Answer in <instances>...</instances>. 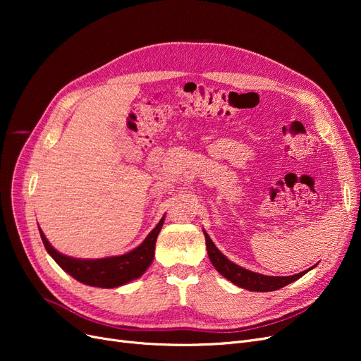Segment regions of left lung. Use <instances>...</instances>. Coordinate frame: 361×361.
<instances>
[{
	"instance_id": "1",
	"label": "left lung",
	"mask_w": 361,
	"mask_h": 361,
	"mask_svg": "<svg viewBox=\"0 0 361 361\" xmlns=\"http://www.w3.org/2000/svg\"><path fill=\"white\" fill-rule=\"evenodd\" d=\"M203 233H204V239H206L207 256H209L215 269L220 272L223 277H226L228 281H232L233 285H236L239 288H244L251 292H271V290H277L280 288H285L289 285V283L298 280L300 277H302L305 274V272H309L310 269H313L316 267V265H313L309 269L298 272V274L286 276V277L257 274V272L245 269L243 267L233 264L232 260H228L221 253V251L215 247L209 235H207L204 231H203Z\"/></svg>"
}]
</instances>
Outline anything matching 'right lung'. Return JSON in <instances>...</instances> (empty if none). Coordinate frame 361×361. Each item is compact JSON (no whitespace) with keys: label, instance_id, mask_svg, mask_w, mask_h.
I'll return each instance as SVG.
<instances>
[{"label":"right lung","instance_id":"obj_1","mask_svg":"<svg viewBox=\"0 0 361 361\" xmlns=\"http://www.w3.org/2000/svg\"><path fill=\"white\" fill-rule=\"evenodd\" d=\"M166 216H162L159 223L155 226L143 243L134 250L128 251L125 255L102 257V259H76L66 255H61L60 251L54 248L47 239L45 233L39 227L40 238L45 245L49 256L57 262L59 267L68 272L75 280H78L84 285L94 288H118L126 283L140 279L145 274L146 269L154 262L155 256V244L159 235L161 227Z\"/></svg>","mask_w":361,"mask_h":361}]
</instances>
